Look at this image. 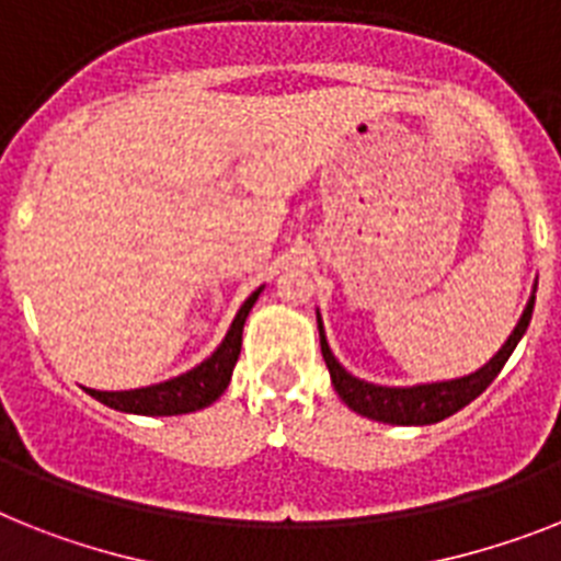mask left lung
Wrapping results in <instances>:
<instances>
[{
    "label": "left lung",
    "instance_id": "left-lung-1",
    "mask_svg": "<svg viewBox=\"0 0 561 561\" xmlns=\"http://www.w3.org/2000/svg\"><path fill=\"white\" fill-rule=\"evenodd\" d=\"M534 304H536V289L527 300L525 312H522L516 330L511 332V337L504 341V346L499 350L493 358L484 364L476 373L465 375V378H453V381H436V383H415V387H378V383L360 381L353 373H346L337 358L332 355L330 344H327V335H323L321 314H318V332H321V353L327 360V369H330L332 387L341 396L350 410H355L358 415H367L373 421H383V424H401V427H424V424H436L444 421L447 415L458 413L461 407H467L473 398H479L481 392L488 390L493 378L502 373V367L507 364V358L513 355L516 344L522 341V335L530 327V318H534Z\"/></svg>",
    "mask_w": 561,
    "mask_h": 561
}]
</instances>
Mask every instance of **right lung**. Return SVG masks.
Listing matches in <instances>:
<instances>
[{"label":"right lung","instance_id":"add662e5","mask_svg":"<svg viewBox=\"0 0 561 561\" xmlns=\"http://www.w3.org/2000/svg\"><path fill=\"white\" fill-rule=\"evenodd\" d=\"M261 291L263 286L261 289H254L252 295L243 300V307L238 309L229 332H226L224 344L217 346L215 353L208 355V358L203 360V364H197L194 369L178 375V378H171V381L140 387V390H88V396L96 398L100 404L111 407V410L134 415H183L215 404L217 398L224 396L226 387H229L231 369L238 364L240 344H243V323H247L249 312H252L254 300H257Z\"/></svg>","mask_w":561,"mask_h":561}]
</instances>
